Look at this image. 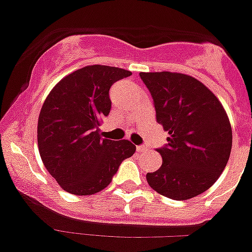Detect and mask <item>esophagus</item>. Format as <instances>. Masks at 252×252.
<instances>
[{"mask_svg": "<svg viewBox=\"0 0 252 252\" xmlns=\"http://www.w3.org/2000/svg\"><path fill=\"white\" fill-rule=\"evenodd\" d=\"M136 150L137 153H145V151L148 150V148H145L144 145H140V146H136Z\"/></svg>", "mask_w": 252, "mask_h": 252, "instance_id": "esophagus-1", "label": "esophagus"}]
</instances>
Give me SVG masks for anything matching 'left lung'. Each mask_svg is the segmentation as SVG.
Listing matches in <instances>:
<instances>
[{
  "mask_svg": "<svg viewBox=\"0 0 252 252\" xmlns=\"http://www.w3.org/2000/svg\"><path fill=\"white\" fill-rule=\"evenodd\" d=\"M150 91L157 121L168 131L159 170L146 174L159 194L186 201L206 192L224 170L232 128L223 106L195 78L182 73H140Z\"/></svg>",
  "mask_w": 252,
  "mask_h": 252,
  "instance_id": "obj_1",
  "label": "left lung"
}]
</instances>
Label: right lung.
Masks as SVG:
<instances>
[{"label": "right lung", "mask_w": 252, "mask_h": 252, "mask_svg": "<svg viewBox=\"0 0 252 252\" xmlns=\"http://www.w3.org/2000/svg\"><path fill=\"white\" fill-rule=\"evenodd\" d=\"M131 74L116 66H84L64 77L46 97L37 121V146L46 170L65 192H101L122 160L136 150L128 140L102 139L98 128L110 113L111 86Z\"/></svg>", "instance_id": "right-lung-1"}]
</instances>
